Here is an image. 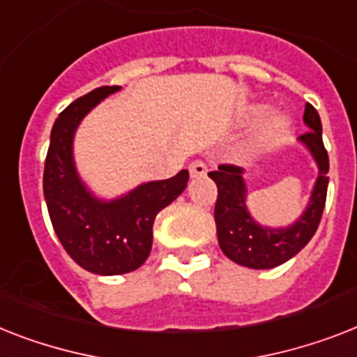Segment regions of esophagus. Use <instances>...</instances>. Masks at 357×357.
I'll return each instance as SVG.
<instances>
[{"label":"esophagus","mask_w":357,"mask_h":357,"mask_svg":"<svg viewBox=\"0 0 357 357\" xmlns=\"http://www.w3.org/2000/svg\"><path fill=\"white\" fill-rule=\"evenodd\" d=\"M188 172H190V178L194 179L204 178L205 174H207V165L204 161H192L190 167H188Z\"/></svg>","instance_id":"34e87169"}]
</instances>
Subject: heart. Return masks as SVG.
I'll return each mask as SVG.
<instances>
[{
  "mask_svg": "<svg viewBox=\"0 0 357 357\" xmlns=\"http://www.w3.org/2000/svg\"><path fill=\"white\" fill-rule=\"evenodd\" d=\"M266 112H268L266 106H260V104L259 106H251V108L245 112V119H248V121H257V119L264 117ZM288 128H289V119L286 117L284 113H273V115L266 117V121L260 124L259 132H257V135H255L253 139V144L255 146H259V149L268 146V144L275 143L277 139L282 137L284 132H286Z\"/></svg>",
  "mask_w": 357,
  "mask_h": 357,
  "instance_id": "obj_1",
  "label": "heart"
}]
</instances>
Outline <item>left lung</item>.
<instances>
[{
    "label": "left lung",
    "instance_id": "obj_1",
    "mask_svg": "<svg viewBox=\"0 0 357 357\" xmlns=\"http://www.w3.org/2000/svg\"><path fill=\"white\" fill-rule=\"evenodd\" d=\"M303 119L308 132L301 135L299 143L310 152L319 174L310 194L308 205L294 224L286 227H268L251 216L244 169L220 165L218 170L208 172V178L218 187L214 222L220 249L227 259L244 268L271 269L288 262L308 244L319 227L328 188V153L323 144L319 113L312 104H306Z\"/></svg>",
    "mask_w": 357,
    "mask_h": 357
}]
</instances>
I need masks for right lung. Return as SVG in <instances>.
<instances>
[{
  "instance_id": "right-lung-1",
  "label": "right lung",
  "mask_w": 357,
  "mask_h": 357,
  "mask_svg": "<svg viewBox=\"0 0 357 357\" xmlns=\"http://www.w3.org/2000/svg\"><path fill=\"white\" fill-rule=\"evenodd\" d=\"M119 89H93L58 115L43 170V196L60 244L80 268L97 275H123L143 266L152 249L153 220L188 181V170H181L113 199L98 198L84 183L75 165V133L82 119Z\"/></svg>"
}]
</instances>
